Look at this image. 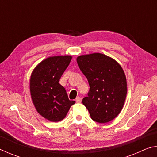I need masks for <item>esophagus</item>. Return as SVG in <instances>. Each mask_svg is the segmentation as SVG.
<instances>
[{
	"instance_id": "obj_1",
	"label": "esophagus",
	"mask_w": 157,
	"mask_h": 157,
	"mask_svg": "<svg viewBox=\"0 0 157 157\" xmlns=\"http://www.w3.org/2000/svg\"><path fill=\"white\" fill-rule=\"evenodd\" d=\"M75 101H76V102H78V103L82 102V98H80V97H77V98H75Z\"/></svg>"
}]
</instances>
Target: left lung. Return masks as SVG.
<instances>
[{
  "label": "left lung",
  "mask_w": 157,
  "mask_h": 157,
  "mask_svg": "<svg viewBox=\"0 0 157 157\" xmlns=\"http://www.w3.org/2000/svg\"><path fill=\"white\" fill-rule=\"evenodd\" d=\"M80 71L88 79L89 91L82 103L93 121L105 123L112 121L123 109L127 88L126 77L119 63L101 53L77 58Z\"/></svg>",
  "instance_id": "obj_1"
}]
</instances>
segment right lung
Masks as SVG:
<instances>
[{
  "instance_id": "obj_1",
  "label": "right lung",
  "mask_w": 157,
  "mask_h": 157,
  "mask_svg": "<svg viewBox=\"0 0 157 157\" xmlns=\"http://www.w3.org/2000/svg\"><path fill=\"white\" fill-rule=\"evenodd\" d=\"M72 57L47 58L34 68L30 78V94L38 113L47 120H63L70 107L75 103L68 99L64 87L59 82Z\"/></svg>"
}]
</instances>
